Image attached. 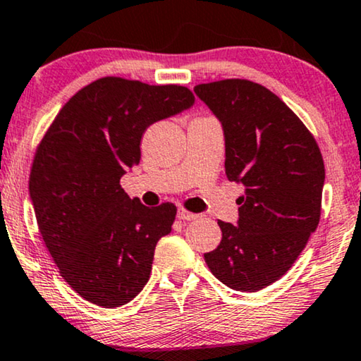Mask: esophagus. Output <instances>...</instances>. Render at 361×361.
<instances>
[{
	"instance_id": "obj_1",
	"label": "esophagus",
	"mask_w": 361,
	"mask_h": 361,
	"mask_svg": "<svg viewBox=\"0 0 361 361\" xmlns=\"http://www.w3.org/2000/svg\"><path fill=\"white\" fill-rule=\"evenodd\" d=\"M177 219L179 220H195L197 215L192 214V212H187L185 209H179V212H177Z\"/></svg>"
}]
</instances>
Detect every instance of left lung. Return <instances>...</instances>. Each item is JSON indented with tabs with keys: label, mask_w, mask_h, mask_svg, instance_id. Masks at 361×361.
Instances as JSON below:
<instances>
[{
	"label": "left lung",
	"mask_w": 361,
	"mask_h": 361,
	"mask_svg": "<svg viewBox=\"0 0 361 361\" xmlns=\"http://www.w3.org/2000/svg\"><path fill=\"white\" fill-rule=\"evenodd\" d=\"M194 92L224 126L226 177L246 187L238 224L219 220L221 241L205 263L228 288L256 293L288 273L317 228L322 154L299 116L259 83L225 78Z\"/></svg>",
	"instance_id": "left-lung-1"
}]
</instances>
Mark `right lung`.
Here are the masks:
<instances>
[{
	"instance_id": "1",
	"label": "right lung",
	"mask_w": 361,
	"mask_h": 361,
	"mask_svg": "<svg viewBox=\"0 0 361 361\" xmlns=\"http://www.w3.org/2000/svg\"><path fill=\"white\" fill-rule=\"evenodd\" d=\"M194 100L182 85L102 77L62 106L39 142L29 176L39 231L59 273L88 302L120 307L149 279L177 209L130 199L120 179L140 164L146 128Z\"/></svg>"
}]
</instances>
